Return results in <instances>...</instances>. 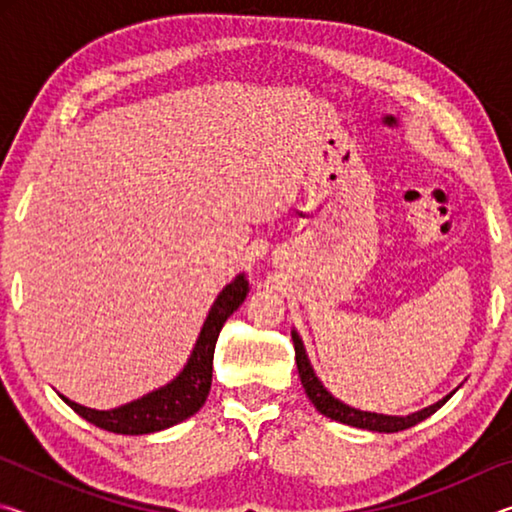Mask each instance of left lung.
I'll use <instances>...</instances> for the list:
<instances>
[{
	"label": "left lung",
	"mask_w": 512,
	"mask_h": 512,
	"mask_svg": "<svg viewBox=\"0 0 512 512\" xmlns=\"http://www.w3.org/2000/svg\"><path fill=\"white\" fill-rule=\"evenodd\" d=\"M293 348H296V363H298V372H300V381L302 386H305V393L311 400V404L316 406V409L327 415V418L332 420H339L343 424H350V427H359V429H368V431H379V433H395V431H404L413 427V424L422 422L424 418H429L431 413H436L440 406H443L449 397H443V400L427 406V409H422L413 415H406V418H395V415H377V413H368V411H357L352 409V406L343 404L336 400V397L329 395L323 384H320L318 377L314 375V368L309 366V359L305 354V348H302V343L298 339V334L293 332Z\"/></svg>",
	"instance_id": "left-lung-1"
}]
</instances>
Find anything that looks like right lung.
<instances>
[{
	"label": "right lung",
	"mask_w": 512,
	"mask_h": 512,
	"mask_svg": "<svg viewBox=\"0 0 512 512\" xmlns=\"http://www.w3.org/2000/svg\"><path fill=\"white\" fill-rule=\"evenodd\" d=\"M246 296L248 282L244 275H239L235 282H230L228 287L219 293V298H216L210 309V316H207L201 329V336H198L192 357H189L185 370L180 372L171 384L112 411L85 409V406L67 400L63 395L60 397H63L81 418L92 422L94 427L112 433H128V436L162 431L167 427H173V424L192 418V415L205 404L207 395H210L212 359L221 327L232 311H237L241 302L246 300Z\"/></svg>",
	"instance_id": "right-lung-1"
}]
</instances>
